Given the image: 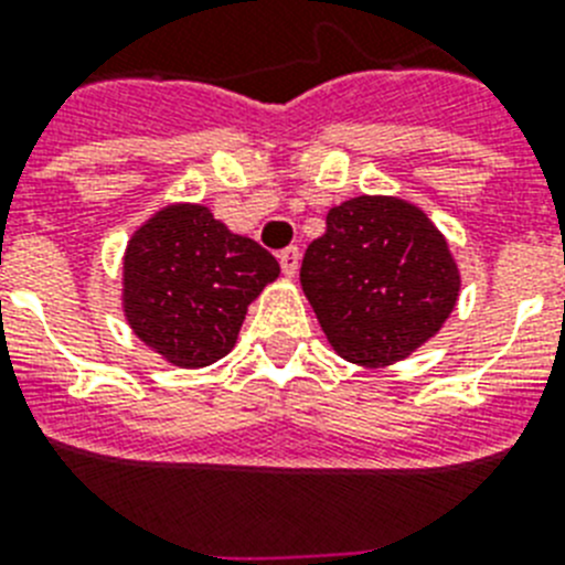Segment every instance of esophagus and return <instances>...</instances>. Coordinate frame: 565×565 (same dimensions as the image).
Wrapping results in <instances>:
<instances>
[{
  "instance_id": "esophagus-1",
  "label": "esophagus",
  "mask_w": 565,
  "mask_h": 565,
  "mask_svg": "<svg viewBox=\"0 0 565 565\" xmlns=\"http://www.w3.org/2000/svg\"><path fill=\"white\" fill-rule=\"evenodd\" d=\"M279 266H282L286 277H294L299 271V248L288 246L286 252H279Z\"/></svg>"
}]
</instances>
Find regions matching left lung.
Segmentation results:
<instances>
[{"label":"left lung","mask_w":565,"mask_h":565,"mask_svg":"<svg viewBox=\"0 0 565 565\" xmlns=\"http://www.w3.org/2000/svg\"><path fill=\"white\" fill-rule=\"evenodd\" d=\"M299 282L333 351L364 367L411 356L450 317L461 288L430 217L413 203L371 194L328 212Z\"/></svg>","instance_id":"left-lung-1"}]
</instances>
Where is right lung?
<instances>
[{
  "mask_svg": "<svg viewBox=\"0 0 565 565\" xmlns=\"http://www.w3.org/2000/svg\"><path fill=\"white\" fill-rule=\"evenodd\" d=\"M277 274L266 248L228 232L206 206H167L129 239L124 313L167 362L203 367L232 351L252 299Z\"/></svg>",
  "mask_w": 565,
  "mask_h": 565,
  "instance_id": "1",
  "label": "right lung"
}]
</instances>
